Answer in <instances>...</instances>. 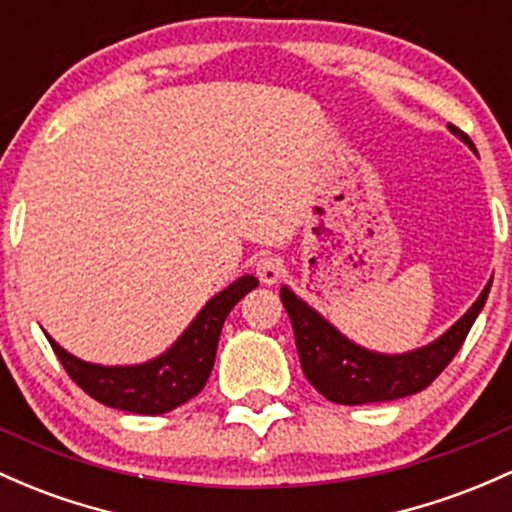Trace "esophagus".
I'll use <instances>...</instances> for the list:
<instances>
[{"mask_svg": "<svg viewBox=\"0 0 512 512\" xmlns=\"http://www.w3.org/2000/svg\"><path fill=\"white\" fill-rule=\"evenodd\" d=\"M255 272H257V277L262 279V284L272 286V284H277L279 279H282L284 265H282V260H279V257L265 255V257H260V260H257Z\"/></svg>", "mask_w": 512, "mask_h": 512, "instance_id": "obj_1", "label": "esophagus"}]
</instances>
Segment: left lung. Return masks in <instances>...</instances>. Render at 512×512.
I'll return each instance as SVG.
<instances>
[{"instance_id": "8db88e82", "label": "left lung", "mask_w": 512, "mask_h": 512, "mask_svg": "<svg viewBox=\"0 0 512 512\" xmlns=\"http://www.w3.org/2000/svg\"><path fill=\"white\" fill-rule=\"evenodd\" d=\"M447 128L452 136H457L476 153L474 143L466 133L452 123ZM491 282L493 279H488L479 299L471 303L469 311L440 338L423 347H415V350L401 352V355L367 350V347L352 342L323 313H318L311 303L296 296L286 284L279 294H282V303L289 313L291 325H294L296 350H299L306 379L328 401L342 403V406H362V403L396 401V398H406L428 389L462 347L471 325L484 308Z\"/></svg>"}]
</instances>
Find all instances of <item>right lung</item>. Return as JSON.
Here are the masks:
<instances>
[{"instance_id":"add662e5","label":"right lung","mask_w":512,"mask_h":512,"mask_svg":"<svg viewBox=\"0 0 512 512\" xmlns=\"http://www.w3.org/2000/svg\"><path fill=\"white\" fill-rule=\"evenodd\" d=\"M260 284L252 274H243L233 284L218 291L201 306L184 333L165 352L140 364H94L84 362L60 347L50 335L46 338L58 355L65 372L94 401L119 411L140 415L170 413L206 386L216 362L218 338L228 313L247 291Z\"/></svg>"}]
</instances>
